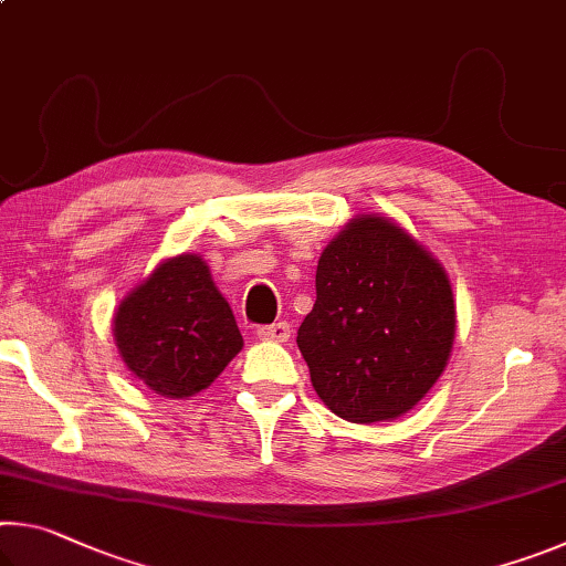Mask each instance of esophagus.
Listing matches in <instances>:
<instances>
[{"mask_svg":"<svg viewBox=\"0 0 566 566\" xmlns=\"http://www.w3.org/2000/svg\"><path fill=\"white\" fill-rule=\"evenodd\" d=\"M256 337H260L262 342H286L290 339V324L286 322L266 324V327L256 329Z\"/></svg>","mask_w":566,"mask_h":566,"instance_id":"obj_1","label":"esophagus"}]
</instances>
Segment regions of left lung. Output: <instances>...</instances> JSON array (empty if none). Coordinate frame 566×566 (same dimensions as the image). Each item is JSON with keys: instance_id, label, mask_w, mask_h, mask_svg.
Wrapping results in <instances>:
<instances>
[{"instance_id": "obj_1", "label": "left lung", "mask_w": 566, "mask_h": 566, "mask_svg": "<svg viewBox=\"0 0 566 566\" xmlns=\"http://www.w3.org/2000/svg\"><path fill=\"white\" fill-rule=\"evenodd\" d=\"M444 266L385 217L361 214L317 264V302L296 344L312 387L334 415L397 419L434 387L454 344Z\"/></svg>"}]
</instances>
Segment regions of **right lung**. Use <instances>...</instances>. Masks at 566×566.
<instances>
[{"instance_id":"right-lung-1","label":"right lung","mask_w":566,"mask_h":566,"mask_svg":"<svg viewBox=\"0 0 566 566\" xmlns=\"http://www.w3.org/2000/svg\"><path fill=\"white\" fill-rule=\"evenodd\" d=\"M114 342L132 375L169 399L207 389L244 347L232 310L197 254L161 262L124 296Z\"/></svg>"}]
</instances>
